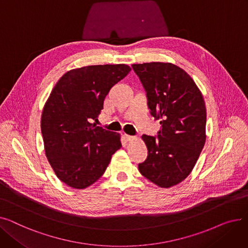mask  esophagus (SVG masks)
<instances>
[{
	"mask_svg": "<svg viewBox=\"0 0 248 248\" xmlns=\"http://www.w3.org/2000/svg\"><path fill=\"white\" fill-rule=\"evenodd\" d=\"M124 138L126 141H132L135 140V137H132V136H128V135H124Z\"/></svg>",
	"mask_w": 248,
	"mask_h": 248,
	"instance_id": "esophagus-1",
	"label": "esophagus"
}]
</instances>
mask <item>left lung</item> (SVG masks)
<instances>
[{
  "label": "left lung",
  "mask_w": 248,
  "mask_h": 248,
  "mask_svg": "<svg viewBox=\"0 0 248 248\" xmlns=\"http://www.w3.org/2000/svg\"><path fill=\"white\" fill-rule=\"evenodd\" d=\"M133 69L162 124L158 139L141 136L149 155L139 171L155 185L170 188L190 175L205 145V101L192 77L173 63L133 64Z\"/></svg>",
  "instance_id": "8db88e82"
}]
</instances>
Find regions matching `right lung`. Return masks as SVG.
<instances>
[{"label": "right lung", "mask_w": 248, "mask_h": 248, "mask_svg": "<svg viewBox=\"0 0 248 248\" xmlns=\"http://www.w3.org/2000/svg\"><path fill=\"white\" fill-rule=\"evenodd\" d=\"M132 68L125 64L90 65L60 77L46 100L41 133L47 160L57 178L85 189L103 175L122 148L121 135L93 124L110 88Z\"/></svg>", "instance_id": "1"}]
</instances>
